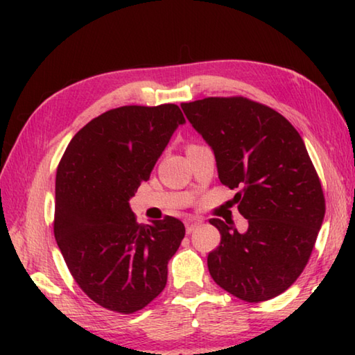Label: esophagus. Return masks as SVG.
<instances>
[{"label":"esophagus","instance_id":"esophagus-1","mask_svg":"<svg viewBox=\"0 0 355 355\" xmlns=\"http://www.w3.org/2000/svg\"><path fill=\"white\" fill-rule=\"evenodd\" d=\"M202 224V219H199V218H189V219H186V222H184V225H186V233H192L196 230L197 227H199Z\"/></svg>","mask_w":355,"mask_h":355}]
</instances>
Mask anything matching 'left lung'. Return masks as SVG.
Here are the masks:
<instances>
[{
    "mask_svg": "<svg viewBox=\"0 0 355 355\" xmlns=\"http://www.w3.org/2000/svg\"><path fill=\"white\" fill-rule=\"evenodd\" d=\"M182 110L211 147L220 183L239 188L233 202L249 222L211 219L220 244L209 252L213 280L245 302L288 290L304 271L326 203L302 137L271 107L243 97H209Z\"/></svg>",
    "mask_w": 355,
    "mask_h": 355,
    "instance_id": "left-lung-1",
    "label": "left lung"
}]
</instances>
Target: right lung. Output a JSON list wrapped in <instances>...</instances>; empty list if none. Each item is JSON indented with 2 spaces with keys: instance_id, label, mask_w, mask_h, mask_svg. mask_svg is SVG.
<instances>
[{
  "instance_id": "1",
  "label": "right lung",
  "mask_w": 355,
  "mask_h": 355,
  "mask_svg": "<svg viewBox=\"0 0 355 355\" xmlns=\"http://www.w3.org/2000/svg\"><path fill=\"white\" fill-rule=\"evenodd\" d=\"M183 123L177 105L116 107L78 131L59 163L56 243L76 284L107 310L135 313L167 284L183 222L137 224L130 199Z\"/></svg>"
}]
</instances>
